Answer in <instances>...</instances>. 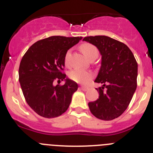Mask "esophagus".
Here are the masks:
<instances>
[{
  "instance_id": "1",
  "label": "esophagus",
  "mask_w": 153,
  "mask_h": 153,
  "mask_svg": "<svg viewBox=\"0 0 153 153\" xmlns=\"http://www.w3.org/2000/svg\"><path fill=\"white\" fill-rule=\"evenodd\" d=\"M81 89H82L83 91H86L88 89L87 86H81Z\"/></svg>"
}]
</instances>
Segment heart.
I'll return each instance as SVG.
<instances>
[{
    "label": "heart",
    "instance_id": "obj_1",
    "mask_svg": "<svg viewBox=\"0 0 153 153\" xmlns=\"http://www.w3.org/2000/svg\"><path fill=\"white\" fill-rule=\"evenodd\" d=\"M80 50L81 51L84 56L87 58L89 61L91 60H95L98 58V49L95 46L92 45L88 43H85L80 46ZM69 53L67 52L65 56V64H68V58H69ZM69 76L72 81H75L79 84H85V83L89 81L92 78V75L89 72H86L85 70L82 69H76L71 71L69 74Z\"/></svg>",
    "mask_w": 153,
    "mask_h": 153
}]
</instances>
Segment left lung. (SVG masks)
Instances as JSON below:
<instances>
[{
    "label": "left lung",
    "instance_id": "left-lung-1",
    "mask_svg": "<svg viewBox=\"0 0 153 153\" xmlns=\"http://www.w3.org/2000/svg\"><path fill=\"white\" fill-rule=\"evenodd\" d=\"M83 41L99 50L101 64L95 82L98 99L88 104L90 112L99 119L111 121L119 117L129 106L137 87L138 64L126 44L105 35L85 37Z\"/></svg>",
    "mask_w": 153,
    "mask_h": 153
}]
</instances>
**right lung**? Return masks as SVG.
<instances>
[{"instance_id":"1","label":"right lung","mask_w":153,"mask_h":153,"mask_svg":"<svg viewBox=\"0 0 153 153\" xmlns=\"http://www.w3.org/2000/svg\"><path fill=\"white\" fill-rule=\"evenodd\" d=\"M82 37L51 36L29 48L20 64L19 82L29 106L38 115L55 118L67 110L78 84L61 71L67 51ZM55 79H64V85L54 86Z\"/></svg>"}]
</instances>
